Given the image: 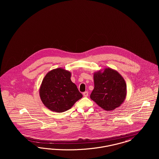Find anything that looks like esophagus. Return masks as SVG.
I'll list each match as a JSON object with an SVG mask.
<instances>
[{
    "mask_svg": "<svg viewBox=\"0 0 159 159\" xmlns=\"http://www.w3.org/2000/svg\"><path fill=\"white\" fill-rule=\"evenodd\" d=\"M83 95L84 97H87L88 96V92H84L83 93Z\"/></svg>",
    "mask_w": 159,
    "mask_h": 159,
    "instance_id": "esophagus-1",
    "label": "esophagus"
}]
</instances>
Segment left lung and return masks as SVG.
Listing matches in <instances>:
<instances>
[{"instance_id":"8db88e82","label":"left lung","mask_w":159,"mask_h":159,"mask_svg":"<svg viewBox=\"0 0 159 159\" xmlns=\"http://www.w3.org/2000/svg\"><path fill=\"white\" fill-rule=\"evenodd\" d=\"M94 89L92 100L106 111L120 107L126 99L127 87L125 79L116 70L107 67L93 73Z\"/></svg>"}]
</instances>
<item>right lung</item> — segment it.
Returning <instances> with one entry per match:
<instances>
[{
    "label": "right lung",
    "mask_w": 159,
    "mask_h": 159,
    "mask_svg": "<svg viewBox=\"0 0 159 159\" xmlns=\"http://www.w3.org/2000/svg\"><path fill=\"white\" fill-rule=\"evenodd\" d=\"M71 73L62 68L49 71L44 77L39 95L43 104L50 110L62 113L70 109L83 95L71 80Z\"/></svg>",
    "instance_id": "1"
}]
</instances>
